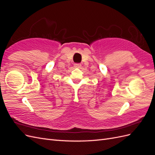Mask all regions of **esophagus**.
<instances>
[{
	"instance_id": "obj_1",
	"label": "esophagus",
	"mask_w": 155,
	"mask_h": 155,
	"mask_svg": "<svg viewBox=\"0 0 155 155\" xmlns=\"http://www.w3.org/2000/svg\"><path fill=\"white\" fill-rule=\"evenodd\" d=\"M81 64L80 63H75L74 64V67H76V68H79L81 67Z\"/></svg>"
}]
</instances>
